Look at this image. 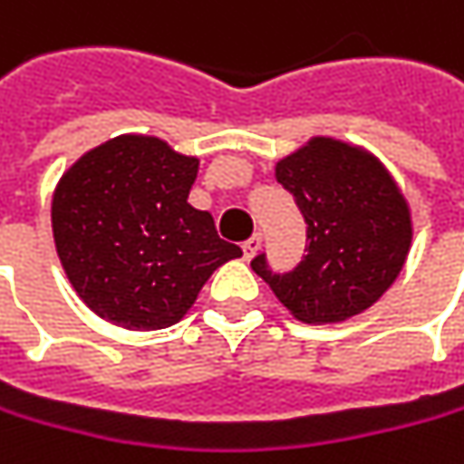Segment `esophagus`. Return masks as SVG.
Segmentation results:
<instances>
[{
	"instance_id": "1",
	"label": "esophagus",
	"mask_w": 464,
	"mask_h": 464,
	"mask_svg": "<svg viewBox=\"0 0 464 464\" xmlns=\"http://www.w3.org/2000/svg\"><path fill=\"white\" fill-rule=\"evenodd\" d=\"M258 250H261V235H253L250 240H245V243H243V253H245V258H247V261H250V258H253V256H256Z\"/></svg>"
}]
</instances>
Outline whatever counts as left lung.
<instances>
[{
    "mask_svg": "<svg viewBox=\"0 0 464 464\" xmlns=\"http://www.w3.org/2000/svg\"><path fill=\"white\" fill-rule=\"evenodd\" d=\"M305 217V256L285 274L266 253L250 261L279 303L305 324H336L371 308L405 266L412 224L405 196L371 153L332 138L276 164Z\"/></svg>",
    "mask_w": 464,
    "mask_h": 464,
    "instance_id": "1",
    "label": "left lung"
}]
</instances>
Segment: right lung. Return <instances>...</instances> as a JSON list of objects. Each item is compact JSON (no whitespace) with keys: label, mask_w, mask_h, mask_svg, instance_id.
<instances>
[{"label":"right lung","mask_w":464,"mask_h":464,"mask_svg":"<svg viewBox=\"0 0 464 464\" xmlns=\"http://www.w3.org/2000/svg\"><path fill=\"white\" fill-rule=\"evenodd\" d=\"M198 159L164 140L120 135L59 179L52 229L62 268L104 321L151 332L177 324L206 279L240 258L208 211L188 203Z\"/></svg>","instance_id":"obj_1"}]
</instances>
